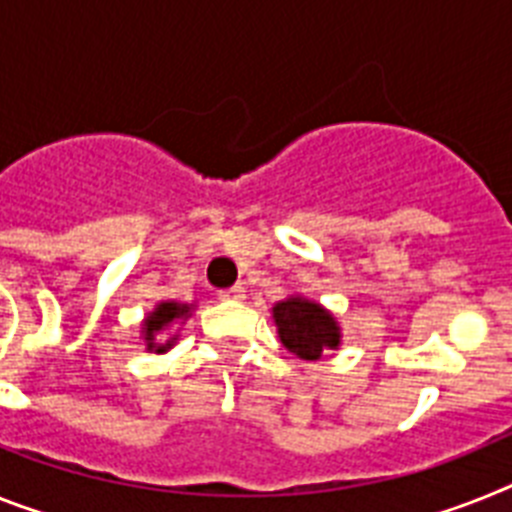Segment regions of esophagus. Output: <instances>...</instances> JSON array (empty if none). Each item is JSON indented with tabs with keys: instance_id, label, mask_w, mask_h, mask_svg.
Instances as JSON below:
<instances>
[{
	"instance_id": "obj_1",
	"label": "esophagus",
	"mask_w": 512,
	"mask_h": 512,
	"mask_svg": "<svg viewBox=\"0 0 512 512\" xmlns=\"http://www.w3.org/2000/svg\"><path fill=\"white\" fill-rule=\"evenodd\" d=\"M221 299H229V302H244L247 299V289H244L242 283H236V286H231V289H223Z\"/></svg>"
}]
</instances>
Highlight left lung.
<instances>
[{"label":"left lung","mask_w":512,"mask_h":512,"mask_svg":"<svg viewBox=\"0 0 512 512\" xmlns=\"http://www.w3.org/2000/svg\"><path fill=\"white\" fill-rule=\"evenodd\" d=\"M273 322L286 349L304 362H317L325 351L341 346V325L330 309L302 294L273 304Z\"/></svg>","instance_id":"1"}]
</instances>
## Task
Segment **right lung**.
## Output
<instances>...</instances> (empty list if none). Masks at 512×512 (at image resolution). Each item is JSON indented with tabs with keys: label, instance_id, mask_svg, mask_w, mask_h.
<instances>
[{
	"label": "right lung",
	"instance_id": "right-lung-1",
	"mask_svg": "<svg viewBox=\"0 0 512 512\" xmlns=\"http://www.w3.org/2000/svg\"><path fill=\"white\" fill-rule=\"evenodd\" d=\"M192 309L195 304H187V302H174V299H166V302H158L153 307V312H148L143 320V330H140V336L145 341V349L153 351V354H166V351L179 341V336H169V338L158 339L161 333L176 325V322L187 320L192 315Z\"/></svg>",
	"mask_w": 512,
	"mask_h": 512
}]
</instances>
